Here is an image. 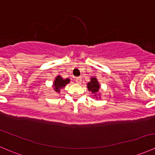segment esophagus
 Returning a JSON list of instances; mask_svg holds the SVG:
<instances>
[{
  "label": "esophagus",
  "instance_id": "34e87169",
  "mask_svg": "<svg viewBox=\"0 0 155 155\" xmlns=\"http://www.w3.org/2000/svg\"><path fill=\"white\" fill-rule=\"evenodd\" d=\"M76 82H77V83L80 84L81 82H82V78H81V77H76Z\"/></svg>",
  "mask_w": 155,
  "mask_h": 155
}]
</instances>
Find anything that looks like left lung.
<instances>
[{
	"mask_svg": "<svg viewBox=\"0 0 155 155\" xmlns=\"http://www.w3.org/2000/svg\"><path fill=\"white\" fill-rule=\"evenodd\" d=\"M88 88L89 91H91L92 93H96L98 91L99 88H100V85H99L98 82L97 81V79L95 78H91V82H89L88 83Z\"/></svg>",
	"mask_w": 155,
	"mask_h": 155,
	"instance_id": "1",
	"label": "left lung"
}]
</instances>
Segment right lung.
<instances>
[{"label": "right lung", "instance_id": "obj_1", "mask_svg": "<svg viewBox=\"0 0 155 155\" xmlns=\"http://www.w3.org/2000/svg\"><path fill=\"white\" fill-rule=\"evenodd\" d=\"M70 79H64L61 76H58L56 78V79L54 80V90L58 92H60V89L64 87H65V85L67 84H68L70 82Z\"/></svg>", "mask_w": 155, "mask_h": 155}]
</instances>
